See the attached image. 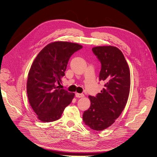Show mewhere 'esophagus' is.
I'll use <instances>...</instances> for the list:
<instances>
[{"instance_id": "esophagus-1", "label": "esophagus", "mask_w": 157, "mask_h": 157, "mask_svg": "<svg viewBox=\"0 0 157 157\" xmlns=\"http://www.w3.org/2000/svg\"><path fill=\"white\" fill-rule=\"evenodd\" d=\"M76 97V98H83L84 96V95L83 94H79V93H76L75 94Z\"/></svg>"}]
</instances>
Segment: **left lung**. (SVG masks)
I'll return each instance as SVG.
<instances>
[{"mask_svg":"<svg viewBox=\"0 0 157 157\" xmlns=\"http://www.w3.org/2000/svg\"><path fill=\"white\" fill-rule=\"evenodd\" d=\"M101 63L99 81L104 87L96 97L89 96L91 105L84 111V124L94 130H102L113 124L127 104L130 87L129 67L122 52L113 46L92 49Z\"/></svg>","mask_w":157,"mask_h":157,"instance_id":"8db88e82","label":"left lung"}]
</instances>
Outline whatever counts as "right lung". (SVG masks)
<instances>
[{
	"instance_id": "add662e5",
	"label": "right lung",
	"mask_w": 157,
	"mask_h": 157,
	"mask_svg": "<svg viewBox=\"0 0 157 157\" xmlns=\"http://www.w3.org/2000/svg\"><path fill=\"white\" fill-rule=\"evenodd\" d=\"M82 48L78 43L55 41L44 47L33 61L28 75L29 103L43 122L58 120L75 93L58 88L71 56Z\"/></svg>"
}]
</instances>
